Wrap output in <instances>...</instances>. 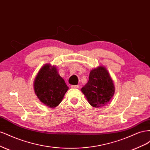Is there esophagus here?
<instances>
[{
  "label": "esophagus",
  "instance_id": "esophagus-1",
  "mask_svg": "<svg viewBox=\"0 0 150 150\" xmlns=\"http://www.w3.org/2000/svg\"><path fill=\"white\" fill-rule=\"evenodd\" d=\"M71 88L72 89H74V88L78 89V88H79V85H72V86H71Z\"/></svg>",
  "mask_w": 150,
  "mask_h": 150
}]
</instances>
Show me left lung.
Instances as JSON below:
<instances>
[{"instance_id":"1","label":"left lung","mask_w":150,"mask_h":150,"mask_svg":"<svg viewBox=\"0 0 150 150\" xmlns=\"http://www.w3.org/2000/svg\"><path fill=\"white\" fill-rule=\"evenodd\" d=\"M113 81L103 66L91 71L88 83L81 89L90 105L94 108L106 106L115 94Z\"/></svg>"}]
</instances>
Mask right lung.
Masks as SVG:
<instances>
[{"label": "right lung", "instance_id": "right-lung-1", "mask_svg": "<svg viewBox=\"0 0 150 150\" xmlns=\"http://www.w3.org/2000/svg\"><path fill=\"white\" fill-rule=\"evenodd\" d=\"M34 89L40 101L54 108L61 103L69 88L58 74L56 67L47 64L40 68L36 76Z\"/></svg>", "mask_w": 150, "mask_h": 150}]
</instances>
